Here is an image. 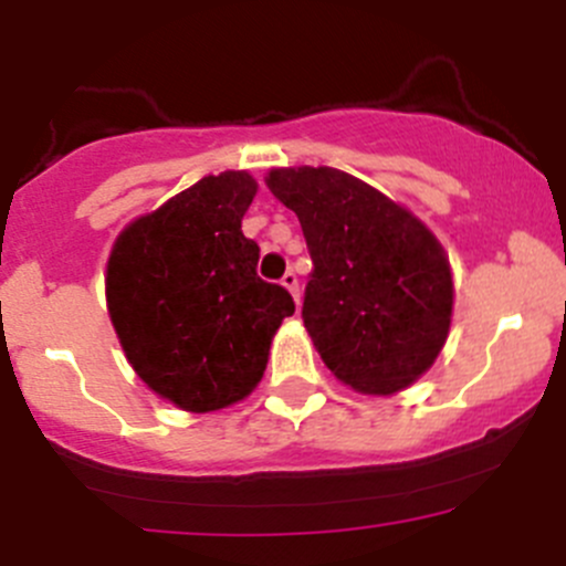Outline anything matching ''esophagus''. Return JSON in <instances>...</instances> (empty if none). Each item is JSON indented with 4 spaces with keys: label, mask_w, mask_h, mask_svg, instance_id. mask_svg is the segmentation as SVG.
<instances>
[{
    "label": "esophagus",
    "mask_w": 566,
    "mask_h": 566,
    "mask_svg": "<svg viewBox=\"0 0 566 566\" xmlns=\"http://www.w3.org/2000/svg\"><path fill=\"white\" fill-rule=\"evenodd\" d=\"M282 287H287L290 293H293V298H295V304H301V290H298V276H295L293 271H287L282 276Z\"/></svg>",
    "instance_id": "34e87169"
}]
</instances>
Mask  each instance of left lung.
Wrapping results in <instances>:
<instances>
[{
    "mask_svg": "<svg viewBox=\"0 0 566 566\" xmlns=\"http://www.w3.org/2000/svg\"><path fill=\"white\" fill-rule=\"evenodd\" d=\"M268 188L304 230L312 273L301 317L325 367L361 394L413 384L452 323V271L438 238L342 169H273Z\"/></svg>",
    "mask_w": 566,
    "mask_h": 566,
    "instance_id": "obj_1",
    "label": "left lung"
}]
</instances>
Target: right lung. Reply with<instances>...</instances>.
<instances>
[{
  "instance_id": "right-lung-1",
  "label": "right lung",
  "mask_w": 566,
  "mask_h": 566,
  "mask_svg": "<svg viewBox=\"0 0 566 566\" xmlns=\"http://www.w3.org/2000/svg\"><path fill=\"white\" fill-rule=\"evenodd\" d=\"M249 172L208 175L119 232L106 304L142 380L191 413L249 397L293 295L256 276L260 247L241 230Z\"/></svg>"
}]
</instances>
